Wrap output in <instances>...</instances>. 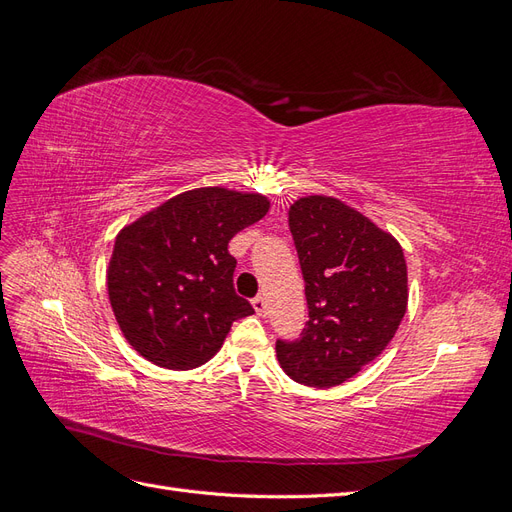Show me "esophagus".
<instances>
[{
  "label": "esophagus",
  "mask_w": 512,
  "mask_h": 512,
  "mask_svg": "<svg viewBox=\"0 0 512 512\" xmlns=\"http://www.w3.org/2000/svg\"><path fill=\"white\" fill-rule=\"evenodd\" d=\"M252 305H254V312L258 316H267V301H265V297H256L252 301Z\"/></svg>",
  "instance_id": "obj_1"
}]
</instances>
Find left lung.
<instances>
[{
	"label": "left lung",
	"instance_id": "left-lung-1",
	"mask_svg": "<svg viewBox=\"0 0 512 512\" xmlns=\"http://www.w3.org/2000/svg\"><path fill=\"white\" fill-rule=\"evenodd\" d=\"M309 320L297 342L277 339V361L299 384L329 389L356 376L395 337L408 307L399 241L333 196L290 205Z\"/></svg>",
	"mask_w": 512,
	"mask_h": 512
}]
</instances>
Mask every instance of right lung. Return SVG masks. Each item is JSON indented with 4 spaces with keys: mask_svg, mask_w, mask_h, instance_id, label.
Returning <instances> with one entry per match:
<instances>
[{
    "mask_svg": "<svg viewBox=\"0 0 512 512\" xmlns=\"http://www.w3.org/2000/svg\"><path fill=\"white\" fill-rule=\"evenodd\" d=\"M262 194L196 188L123 226L106 288L128 344L166 369H194L218 352L232 322L254 314L232 284L228 241L269 211Z\"/></svg>",
    "mask_w": 512,
    "mask_h": 512,
    "instance_id": "1",
    "label": "right lung"
}]
</instances>
